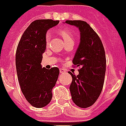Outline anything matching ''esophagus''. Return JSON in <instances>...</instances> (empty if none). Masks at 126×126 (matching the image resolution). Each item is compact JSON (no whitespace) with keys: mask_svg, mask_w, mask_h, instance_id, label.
<instances>
[{"mask_svg":"<svg viewBox=\"0 0 126 126\" xmlns=\"http://www.w3.org/2000/svg\"><path fill=\"white\" fill-rule=\"evenodd\" d=\"M65 73V71L64 69H60V73L61 74H63V73Z\"/></svg>","mask_w":126,"mask_h":126,"instance_id":"esophagus-1","label":"esophagus"}]
</instances>
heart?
<instances>
[{"instance_id":"b5f03b06","label":"heart","mask_w":126,"mask_h":126,"mask_svg":"<svg viewBox=\"0 0 126 126\" xmlns=\"http://www.w3.org/2000/svg\"><path fill=\"white\" fill-rule=\"evenodd\" d=\"M60 33H61V36H62V38L64 39V42H70V41L74 42V40H73V36H72V34H71V32L69 31H68V30H61ZM50 39L51 34L49 32H48V33H47L46 35H45V42H46V44H48L49 43L50 41Z\"/></svg>"}]
</instances>
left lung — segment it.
<instances>
[{
	"mask_svg": "<svg viewBox=\"0 0 126 126\" xmlns=\"http://www.w3.org/2000/svg\"><path fill=\"white\" fill-rule=\"evenodd\" d=\"M67 24L77 27L80 32V42L73 60L79 66L78 75L71 73L70 85L72 100L77 106L87 108L96 102L104 83L106 57L100 38L86 22L67 20Z\"/></svg>",
	"mask_w": 126,
	"mask_h": 126,
	"instance_id": "obj_1",
	"label": "left lung"
}]
</instances>
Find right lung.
Returning <instances> with one entry per match:
<instances>
[{
	"label": "right lung",
	"mask_w": 126,
	"mask_h": 126,
	"mask_svg": "<svg viewBox=\"0 0 126 126\" xmlns=\"http://www.w3.org/2000/svg\"><path fill=\"white\" fill-rule=\"evenodd\" d=\"M59 21L38 19L32 22L22 35L16 53L17 78L24 97L32 106L42 108L50 102L52 90L59 74L58 67L41 65L46 49L45 35Z\"/></svg>",
	"instance_id": "obj_1"
}]
</instances>
